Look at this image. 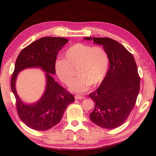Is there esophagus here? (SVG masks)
Wrapping results in <instances>:
<instances>
[{
    "label": "esophagus",
    "instance_id": "esophagus-1",
    "mask_svg": "<svg viewBox=\"0 0 156 156\" xmlns=\"http://www.w3.org/2000/svg\"><path fill=\"white\" fill-rule=\"evenodd\" d=\"M83 98V97L82 96L80 95V94H76L75 95V99L76 100H82V99Z\"/></svg>",
    "mask_w": 156,
    "mask_h": 156
}]
</instances>
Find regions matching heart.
<instances>
[{"mask_svg": "<svg viewBox=\"0 0 156 156\" xmlns=\"http://www.w3.org/2000/svg\"><path fill=\"white\" fill-rule=\"evenodd\" d=\"M109 59L107 52L101 46L77 43L71 45L64 53V58L55 63L56 74L66 85L69 86L77 68L78 77L70 87L76 92H84L90 85L96 86L104 80L107 74Z\"/></svg>", "mask_w": 156, "mask_h": 156, "instance_id": "1", "label": "heart"}]
</instances>
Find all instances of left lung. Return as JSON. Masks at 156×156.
<instances>
[{
	"label": "left lung",
	"mask_w": 156,
	"mask_h": 156,
	"mask_svg": "<svg viewBox=\"0 0 156 156\" xmlns=\"http://www.w3.org/2000/svg\"><path fill=\"white\" fill-rule=\"evenodd\" d=\"M102 45L107 52L109 68L104 80L89 97L94 102L90 120L102 128L115 129L127 120L140 92V77L136 62L120 43L108 37H84Z\"/></svg>",
	"instance_id": "1"
}]
</instances>
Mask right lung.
<instances>
[{"instance_id": "obj_1", "label": "right lung", "mask_w": 156, "mask_h": 156, "mask_svg": "<svg viewBox=\"0 0 156 156\" xmlns=\"http://www.w3.org/2000/svg\"><path fill=\"white\" fill-rule=\"evenodd\" d=\"M68 40L63 37H45L31 43L20 52L11 77V90L16 99L19 118L31 129L46 131L60 121L68 105L75 101L72 94L62 87L53 78L58 51ZM39 67L47 73V85L44 95L35 104L26 105L20 101L15 88L18 73L27 67Z\"/></svg>"}]
</instances>
